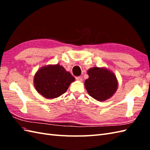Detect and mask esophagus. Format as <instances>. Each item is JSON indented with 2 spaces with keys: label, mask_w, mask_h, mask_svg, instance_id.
<instances>
[{
  "label": "esophagus",
  "mask_w": 150,
  "mask_h": 150,
  "mask_svg": "<svg viewBox=\"0 0 150 150\" xmlns=\"http://www.w3.org/2000/svg\"><path fill=\"white\" fill-rule=\"evenodd\" d=\"M75 79H76V80L78 81H80V82L82 81V79L81 77H77Z\"/></svg>",
  "instance_id": "34e87169"
}]
</instances>
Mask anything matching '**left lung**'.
<instances>
[{"mask_svg":"<svg viewBox=\"0 0 150 150\" xmlns=\"http://www.w3.org/2000/svg\"><path fill=\"white\" fill-rule=\"evenodd\" d=\"M89 77L84 82L90 96L98 101L109 99L115 93L118 81L115 73L104 67H93L88 70Z\"/></svg>","mask_w":150,"mask_h":150,"instance_id":"obj_1","label":"left lung"}]
</instances>
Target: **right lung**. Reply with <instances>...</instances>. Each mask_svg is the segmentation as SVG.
I'll list each match as a JSON object with an SVG mask.
<instances>
[{"mask_svg": "<svg viewBox=\"0 0 150 150\" xmlns=\"http://www.w3.org/2000/svg\"><path fill=\"white\" fill-rule=\"evenodd\" d=\"M75 78L59 64L41 67L33 78L37 91L46 98L60 97L68 90Z\"/></svg>", "mask_w": 150, "mask_h": 150, "instance_id": "right-lung-1", "label": "right lung"}]
</instances>
